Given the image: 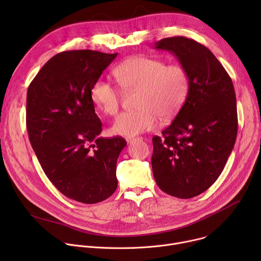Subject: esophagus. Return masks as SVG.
Segmentation results:
<instances>
[{"label":"esophagus","instance_id":"obj_1","mask_svg":"<svg viewBox=\"0 0 261 261\" xmlns=\"http://www.w3.org/2000/svg\"><path fill=\"white\" fill-rule=\"evenodd\" d=\"M134 139H136V138H133V137H126V141H127L128 143H130V142L133 141Z\"/></svg>","mask_w":261,"mask_h":261}]
</instances>
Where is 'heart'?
<instances>
[{
    "instance_id": "1",
    "label": "heart",
    "mask_w": 261,
    "mask_h": 261,
    "mask_svg": "<svg viewBox=\"0 0 261 261\" xmlns=\"http://www.w3.org/2000/svg\"><path fill=\"white\" fill-rule=\"evenodd\" d=\"M119 86L124 90H138L137 110L121 114L111 126L113 133L133 137L155 130L160 117H173L187 97L189 76L179 64H169L159 59L136 56L125 60L113 71ZM91 100L102 113L118 114L121 93L118 88L103 80L96 81L90 91Z\"/></svg>"
}]
</instances>
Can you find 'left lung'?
<instances>
[{"instance_id": "left-lung-1", "label": "left lung", "mask_w": 261, "mask_h": 261, "mask_svg": "<svg viewBox=\"0 0 261 261\" xmlns=\"http://www.w3.org/2000/svg\"><path fill=\"white\" fill-rule=\"evenodd\" d=\"M187 70L189 90L173 122L153 137L152 168L159 188L177 198L207 190L221 174L238 134L236 92L228 73L204 45L184 36L156 43Z\"/></svg>"}]
</instances>
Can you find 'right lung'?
I'll list each match as a JSON object with an SVG mask.
<instances>
[{"label": "right lung", "instance_id": "obj_1", "mask_svg": "<svg viewBox=\"0 0 261 261\" xmlns=\"http://www.w3.org/2000/svg\"><path fill=\"white\" fill-rule=\"evenodd\" d=\"M118 54L81 49L53 57L29 86L27 130L33 150L55 187L83 203L116 191L121 136L103 138L90 91Z\"/></svg>", "mask_w": 261, "mask_h": 261}]
</instances>
